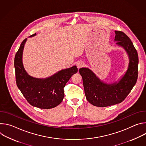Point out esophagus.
Returning a JSON list of instances; mask_svg holds the SVG:
<instances>
[{
  "instance_id": "34e87169",
  "label": "esophagus",
  "mask_w": 146,
  "mask_h": 146,
  "mask_svg": "<svg viewBox=\"0 0 146 146\" xmlns=\"http://www.w3.org/2000/svg\"><path fill=\"white\" fill-rule=\"evenodd\" d=\"M76 66H77V68L79 69L83 67V66H84V64H83L82 62H81V61H78L76 63Z\"/></svg>"
}]
</instances>
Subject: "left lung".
<instances>
[{
  "mask_svg": "<svg viewBox=\"0 0 146 146\" xmlns=\"http://www.w3.org/2000/svg\"><path fill=\"white\" fill-rule=\"evenodd\" d=\"M116 44L127 52L129 62L128 70L120 80L112 84L101 81L90 69L82 68L79 73L82 76L87 100L98 107H107L122 102L135 85L138 76L137 52L131 40L121 31H115Z\"/></svg>",
  "mask_w": 146,
  "mask_h": 146,
  "instance_id": "obj_1",
  "label": "left lung"
}]
</instances>
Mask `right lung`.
<instances>
[{
    "instance_id": "right-lung-1",
    "label": "right lung",
    "mask_w": 146,
    "mask_h": 146,
    "mask_svg": "<svg viewBox=\"0 0 146 146\" xmlns=\"http://www.w3.org/2000/svg\"><path fill=\"white\" fill-rule=\"evenodd\" d=\"M36 35L33 34L30 37ZM27 38L23 40L14 58L17 86L28 103L33 106L44 109L54 108L62 102L64 88L78 69L76 66L60 70L46 78H37L30 76L23 64V52Z\"/></svg>"
}]
</instances>
